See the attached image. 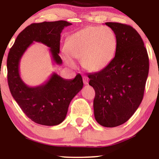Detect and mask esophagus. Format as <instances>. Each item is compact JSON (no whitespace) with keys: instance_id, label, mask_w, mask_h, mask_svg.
Wrapping results in <instances>:
<instances>
[{"instance_id":"esophagus-1","label":"esophagus","mask_w":159,"mask_h":159,"mask_svg":"<svg viewBox=\"0 0 159 159\" xmlns=\"http://www.w3.org/2000/svg\"><path fill=\"white\" fill-rule=\"evenodd\" d=\"M83 82H84V84H88V78L87 77H83Z\"/></svg>"}]
</instances>
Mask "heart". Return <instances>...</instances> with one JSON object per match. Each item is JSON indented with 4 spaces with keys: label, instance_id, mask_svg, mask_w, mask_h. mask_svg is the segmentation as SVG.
Listing matches in <instances>:
<instances>
[{
    "label": "heart",
    "instance_id": "obj_1",
    "mask_svg": "<svg viewBox=\"0 0 159 159\" xmlns=\"http://www.w3.org/2000/svg\"><path fill=\"white\" fill-rule=\"evenodd\" d=\"M116 48V36L110 27L90 26L69 37L63 56L70 66H75V62L69 54L77 59L82 58V66L87 70L98 71L111 62Z\"/></svg>",
    "mask_w": 159,
    "mask_h": 159
}]
</instances>
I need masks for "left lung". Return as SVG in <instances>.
Here are the masks:
<instances>
[{"mask_svg":"<svg viewBox=\"0 0 159 159\" xmlns=\"http://www.w3.org/2000/svg\"><path fill=\"white\" fill-rule=\"evenodd\" d=\"M116 34L117 48L111 62L98 72L90 74L94 88V116L106 127L125 123L142 102L148 75L149 59L140 34L131 26L106 22Z\"/></svg>","mask_w":159,"mask_h":159,"instance_id":"obj_1","label":"left lung"}]
</instances>
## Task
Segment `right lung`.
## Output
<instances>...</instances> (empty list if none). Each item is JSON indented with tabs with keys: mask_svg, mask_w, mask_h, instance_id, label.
<instances>
[{
	"mask_svg": "<svg viewBox=\"0 0 159 159\" xmlns=\"http://www.w3.org/2000/svg\"><path fill=\"white\" fill-rule=\"evenodd\" d=\"M72 25L66 21H44L32 24L21 31L10 49L7 58L8 83L11 93L23 112L34 122L45 126L58 125L66 116L69 103L83 87L82 76L66 80L53 73L45 83L30 87L19 74L20 60L34 42L50 48L53 61L61 65V33Z\"/></svg>",
	"mask_w": 159,
	"mask_h": 159,
	"instance_id": "1",
	"label": "right lung"
}]
</instances>
